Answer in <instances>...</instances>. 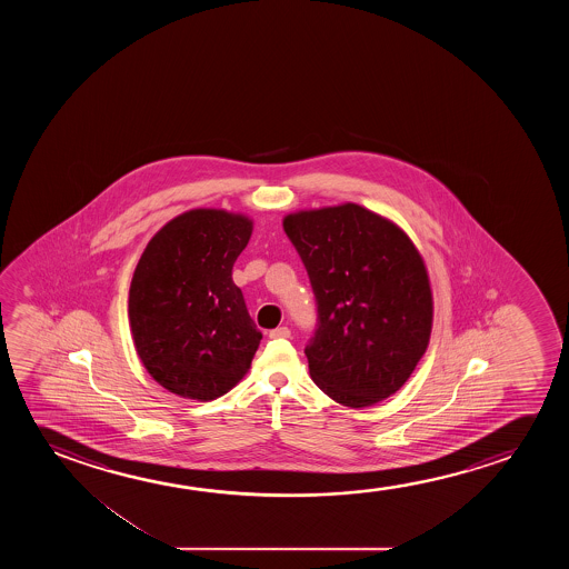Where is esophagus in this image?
<instances>
[{
	"label": "esophagus",
	"mask_w": 569,
	"mask_h": 569,
	"mask_svg": "<svg viewBox=\"0 0 569 569\" xmlns=\"http://www.w3.org/2000/svg\"><path fill=\"white\" fill-rule=\"evenodd\" d=\"M291 336V330L288 327L276 328V330H270V338H289Z\"/></svg>",
	"instance_id": "1"
}]
</instances>
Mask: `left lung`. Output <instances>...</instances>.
Instances as JSON below:
<instances>
[{"label": "left lung", "mask_w": 569, "mask_h": 569, "mask_svg": "<svg viewBox=\"0 0 569 569\" xmlns=\"http://www.w3.org/2000/svg\"><path fill=\"white\" fill-rule=\"evenodd\" d=\"M283 231L319 305V327L305 348L312 381L348 408L395 395L433 327L420 250L395 221L353 202L288 213Z\"/></svg>", "instance_id": "left-lung-1"}]
</instances>
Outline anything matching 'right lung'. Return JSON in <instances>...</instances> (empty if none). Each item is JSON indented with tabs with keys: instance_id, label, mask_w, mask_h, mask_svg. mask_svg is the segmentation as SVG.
Returning <instances> with one entry per match:
<instances>
[{
	"instance_id": "obj_1",
	"label": "right lung",
	"mask_w": 569,
	"mask_h": 569,
	"mask_svg": "<svg viewBox=\"0 0 569 569\" xmlns=\"http://www.w3.org/2000/svg\"><path fill=\"white\" fill-rule=\"evenodd\" d=\"M252 234L244 213L194 208L157 231L133 270L128 319L133 346L153 381L208 402L244 375L262 340L233 264Z\"/></svg>"
}]
</instances>
